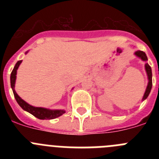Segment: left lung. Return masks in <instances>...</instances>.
<instances>
[{"instance_id":"left-lung-1","label":"left lung","mask_w":159,"mask_h":159,"mask_svg":"<svg viewBox=\"0 0 159 159\" xmlns=\"http://www.w3.org/2000/svg\"><path fill=\"white\" fill-rule=\"evenodd\" d=\"M134 55H135L136 57L141 58V60H143V61H147V55H146V53L144 52L139 51H139H136L135 52H134ZM145 69L146 71H147V77H148V84H147V89H146V92L145 93H144V95H143V100H145L147 97H148L149 94L151 92V88H152V71H151V66L149 65L147 63L145 64Z\"/></svg>"}]
</instances>
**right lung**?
<instances>
[{
  "mask_svg": "<svg viewBox=\"0 0 159 159\" xmlns=\"http://www.w3.org/2000/svg\"><path fill=\"white\" fill-rule=\"evenodd\" d=\"M21 62L22 60L17 61V63H16L15 67H14L13 70L12 71L10 76L11 88H12V92H13L14 97H15V99H16L18 104L20 106V107H21L23 110L29 112L30 114H32V116H34L35 117H36L37 119H53L59 117V116H62L63 114L65 113V111L64 110H50V109H47V108L36 107H33L32 106V105L27 103V102H25V100H23V99L16 94V91L14 89V88H15V83H16V71H17L18 67H19L20 64H21Z\"/></svg>",
  "mask_w": 159,
  "mask_h": 159,
  "instance_id": "obj_1",
  "label": "right lung"
}]
</instances>
